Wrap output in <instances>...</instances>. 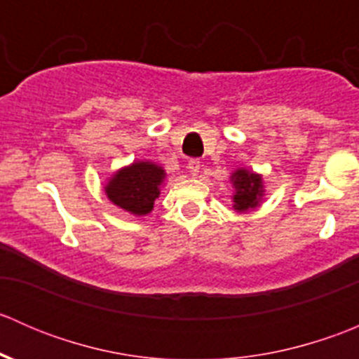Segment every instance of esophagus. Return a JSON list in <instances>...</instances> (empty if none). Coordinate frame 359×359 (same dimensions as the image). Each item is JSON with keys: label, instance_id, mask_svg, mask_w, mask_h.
Masks as SVG:
<instances>
[{"label": "esophagus", "instance_id": "obj_1", "mask_svg": "<svg viewBox=\"0 0 359 359\" xmlns=\"http://www.w3.org/2000/svg\"><path fill=\"white\" fill-rule=\"evenodd\" d=\"M200 168H201L200 159H189V163H187V170L191 172V175L196 177L198 173H200Z\"/></svg>", "mask_w": 359, "mask_h": 359}]
</instances>
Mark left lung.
Wrapping results in <instances>:
<instances>
[{"instance_id":"left-lung-1","label":"left lung","mask_w":359,"mask_h":359,"mask_svg":"<svg viewBox=\"0 0 359 359\" xmlns=\"http://www.w3.org/2000/svg\"><path fill=\"white\" fill-rule=\"evenodd\" d=\"M233 184V208L238 213L257 208L264 200L266 187H264L262 173L253 172L248 166H238L229 177Z\"/></svg>"}]
</instances>
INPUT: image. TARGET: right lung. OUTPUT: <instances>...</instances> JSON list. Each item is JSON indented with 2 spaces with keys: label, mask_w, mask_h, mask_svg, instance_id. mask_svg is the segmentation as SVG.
<instances>
[{
  "label": "right lung",
  "mask_w": 359,
  "mask_h": 359,
  "mask_svg": "<svg viewBox=\"0 0 359 359\" xmlns=\"http://www.w3.org/2000/svg\"><path fill=\"white\" fill-rule=\"evenodd\" d=\"M166 172L149 159H137L121 166L106 180L107 200L133 217H146L153 212L154 201L161 194Z\"/></svg>",
  "instance_id": "right-lung-1"
}]
</instances>
